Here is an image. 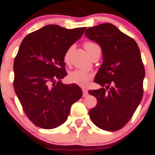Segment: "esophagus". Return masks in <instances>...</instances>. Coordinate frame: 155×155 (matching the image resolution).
I'll use <instances>...</instances> for the list:
<instances>
[{
  "label": "esophagus",
  "instance_id": "34e87169",
  "mask_svg": "<svg viewBox=\"0 0 155 155\" xmlns=\"http://www.w3.org/2000/svg\"><path fill=\"white\" fill-rule=\"evenodd\" d=\"M88 95V91L87 89H85V88H84L83 89V96L84 97H86V96Z\"/></svg>",
  "mask_w": 155,
  "mask_h": 155
}]
</instances>
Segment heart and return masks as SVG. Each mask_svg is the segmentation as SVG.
Listing matches in <instances>:
<instances>
[{
  "mask_svg": "<svg viewBox=\"0 0 155 155\" xmlns=\"http://www.w3.org/2000/svg\"><path fill=\"white\" fill-rule=\"evenodd\" d=\"M84 46L86 50L87 51V53L90 54V53H91L92 50L95 47L98 46V45L97 44L92 42V41H86V42H84ZM71 50V48H69L64 53V61L65 64H68L69 62ZM91 78V74L87 72V71L79 69L74 70V71H71L67 76V79L69 83L77 84V85L81 86V87H85V86H87V84L89 83Z\"/></svg>",
  "mask_w": 155,
  "mask_h": 155,
  "instance_id": "heart-1",
  "label": "heart"
}]
</instances>
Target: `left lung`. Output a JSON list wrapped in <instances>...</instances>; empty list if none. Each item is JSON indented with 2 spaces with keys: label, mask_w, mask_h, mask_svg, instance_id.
<instances>
[{
  "label": "left lung",
  "mask_w": 155,
  "mask_h": 155,
  "mask_svg": "<svg viewBox=\"0 0 155 155\" xmlns=\"http://www.w3.org/2000/svg\"><path fill=\"white\" fill-rule=\"evenodd\" d=\"M85 35L99 44L103 53L94 80L102 87L88 91L97 98L90 117L101 129L117 131L131 120L143 94L145 69L140 49L133 38L111 23L89 27Z\"/></svg>",
  "instance_id": "obj_1"
}]
</instances>
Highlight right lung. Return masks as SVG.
I'll return each instance as SVG.
<instances>
[{"mask_svg": "<svg viewBox=\"0 0 155 155\" xmlns=\"http://www.w3.org/2000/svg\"><path fill=\"white\" fill-rule=\"evenodd\" d=\"M85 30L45 26L27 35L19 46L14 60V90L27 117L39 128L64 124L71 105L82 97L80 87L61 80L67 75L64 53Z\"/></svg>", "mask_w": 155, "mask_h": 155, "instance_id": "obj_1", "label": "right lung"}]
</instances>
